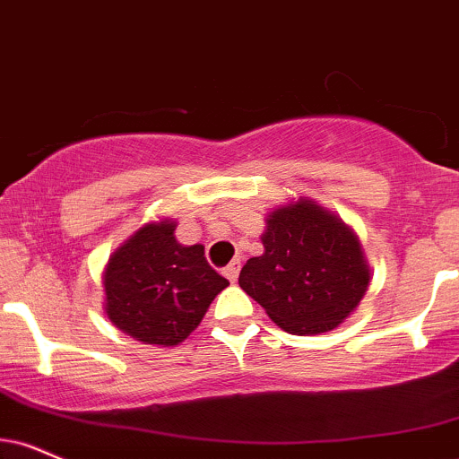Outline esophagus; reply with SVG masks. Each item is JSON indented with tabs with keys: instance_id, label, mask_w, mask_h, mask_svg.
Listing matches in <instances>:
<instances>
[{
	"instance_id": "obj_1",
	"label": "esophagus",
	"mask_w": 459,
	"mask_h": 459,
	"mask_svg": "<svg viewBox=\"0 0 459 459\" xmlns=\"http://www.w3.org/2000/svg\"><path fill=\"white\" fill-rule=\"evenodd\" d=\"M239 267H241V263H239V261H233L230 264H226L224 275H226V278L230 280V282H235V280L239 278Z\"/></svg>"
}]
</instances>
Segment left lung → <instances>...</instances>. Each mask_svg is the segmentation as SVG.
<instances>
[{
    "label": "left lung",
    "mask_w": 459,
    "mask_h": 459,
    "mask_svg": "<svg viewBox=\"0 0 459 459\" xmlns=\"http://www.w3.org/2000/svg\"><path fill=\"white\" fill-rule=\"evenodd\" d=\"M264 252L239 286L292 335L327 333L355 312L369 286L359 237L335 213L299 198L267 215Z\"/></svg>",
    "instance_id": "obj_1"
}]
</instances>
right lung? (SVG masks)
<instances>
[{"instance_id":"obj_1","label":"right lung","mask_w":459,"mask_h":459,"mask_svg":"<svg viewBox=\"0 0 459 459\" xmlns=\"http://www.w3.org/2000/svg\"><path fill=\"white\" fill-rule=\"evenodd\" d=\"M175 226L173 220L141 226L104 269V312L115 327L145 344L184 342L229 286L207 263L205 247L175 239Z\"/></svg>"}]
</instances>
